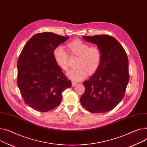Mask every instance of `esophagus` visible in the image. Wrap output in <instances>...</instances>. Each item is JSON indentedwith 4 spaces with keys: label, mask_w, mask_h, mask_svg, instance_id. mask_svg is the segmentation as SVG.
Returning a JSON list of instances; mask_svg holds the SVG:
<instances>
[{
    "label": "esophagus",
    "mask_w": 147,
    "mask_h": 147,
    "mask_svg": "<svg viewBox=\"0 0 147 147\" xmlns=\"http://www.w3.org/2000/svg\"><path fill=\"white\" fill-rule=\"evenodd\" d=\"M76 84H77V82H76L73 81V82H72V87H75V86Z\"/></svg>",
    "instance_id": "34e87169"
}]
</instances>
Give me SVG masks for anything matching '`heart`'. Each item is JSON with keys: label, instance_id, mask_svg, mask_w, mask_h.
<instances>
[{"label": "heart", "instance_id": "obj_1", "mask_svg": "<svg viewBox=\"0 0 147 147\" xmlns=\"http://www.w3.org/2000/svg\"><path fill=\"white\" fill-rule=\"evenodd\" d=\"M71 56H78L75 67L67 73V76L74 81H81L89 74L96 72L101 61V53L96 46H89L83 41L76 39L66 45ZM53 57L57 65L65 71L69 69V54L61 46H57L53 50Z\"/></svg>", "mask_w": 147, "mask_h": 147}]
</instances>
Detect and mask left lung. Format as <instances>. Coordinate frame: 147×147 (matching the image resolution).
Segmentation results:
<instances>
[{
	"label": "left lung",
	"instance_id": "8db88e82",
	"mask_svg": "<svg viewBox=\"0 0 147 147\" xmlns=\"http://www.w3.org/2000/svg\"><path fill=\"white\" fill-rule=\"evenodd\" d=\"M83 38L97 46L101 61L94 75L83 82L85 91L80 101L91 113H106L113 109L125 96L129 80L128 58L122 46L113 37L96 35Z\"/></svg>",
	"mask_w": 147,
	"mask_h": 147
}]
</instances>
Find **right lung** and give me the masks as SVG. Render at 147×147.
I'll return each instance as SVG.
<instances>
[{
  "instance_id": "1",
  "label": "right lung",
  "mask_w": 147,
  "mask_h": 147,
  "mask_svg": "<svg viewBox=\"0 0 147 147\" xmlns=\"http://www.w3.org/2000/svg\"><path fill=\"white\" fill-rule=\"evenodd\" d=\"M69 37L53 32L33 36L24 46L17 62V84L24 102L41 112L58 106L62 92L71 87L53 57V50Z\"/></svg>"
}]
</instances>
